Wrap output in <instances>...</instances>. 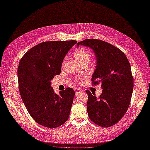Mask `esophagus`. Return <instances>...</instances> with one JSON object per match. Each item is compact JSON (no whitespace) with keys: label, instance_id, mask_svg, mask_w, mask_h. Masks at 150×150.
<instances>
[{"label":"esophagus","instance_id":"1","mask_svg":"<svg viewBox=\"0 0 150 150\" xmlns=\"http://www.w3.org/2000/svg\"><path fill=\"white\" fill-rule=\"evenodd\" d=\"M74 91H75V94H76V95H77V94H78L79 93L82 92V90H80L79 88H75L74 89Z\"/></svg>","mask_w":150,"mask_h":150}]
</instances>
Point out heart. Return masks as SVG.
Wrapping results in <instances>:
<instances>
[{
    "instance_id": "1",
    "label": "heart",
    "mask_w": 150,
    "mask_h": 150,
    "mask_svg": "<svg viewBox=\"0 0 150 150\" xmlns=\"http://www.w3.org/2000/svg\"><path fill=\"white\" fill-rule=\"evenodd\" d=\"M74 56L76 61L80 63L85 61L90 60V55L87 50L84 48H81L75 51Z\"/></svg>"
}]
</instances>
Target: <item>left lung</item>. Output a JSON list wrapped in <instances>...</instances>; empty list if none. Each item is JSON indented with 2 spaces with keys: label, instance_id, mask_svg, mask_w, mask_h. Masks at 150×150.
Here are the masks:
<instances>
[{
  "label": "left lung",
  "instance_id": "1",
  "mask_svg": "<svg viewBox=\"0 0 150 150\" xmlns=\"http://www.w3.org/2000/svg\"><path fill=\"white\" fill-rule=\"evenodd\" d=\"M79 45L93 51L96 66L92 83H101L103 89L99 98L86 90L88 117L98 126H112L123 117L130 105L133 88L130 64L123 52L103 40L87 39L79 42Z\"/></svg>",
  "mask_w": 150,
  "mask_h": 150
}]
</instances>
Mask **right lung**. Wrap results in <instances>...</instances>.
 <instances>
[{"mask_svg": "<svg viewBox=\"0 0 150 150\" xmlns=\"http://www.w3.org/2000/svg\"><path fill=\"white\" fill-rule=\"evenodd\" d=\"M76 43L74 40L42 42L20 60L17 75L22 100L32 118L42 126L59 127L69 117L75 91L67 87L57 94L51 81L60 74L65 56Z\"/></svg>", "mask_w": 150, "mask_h": 150, "instance_id": "obj_1", "label": "right lung"}]
</instances>
